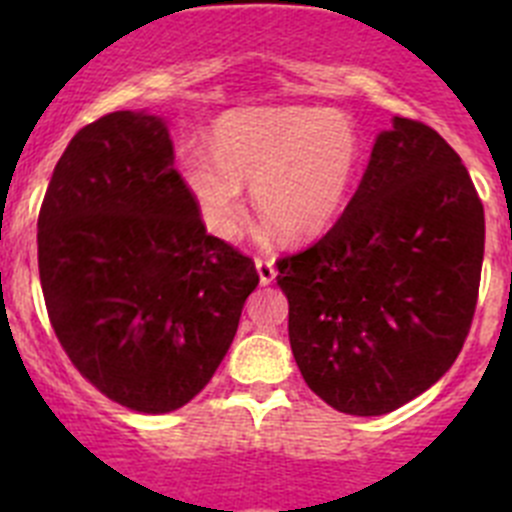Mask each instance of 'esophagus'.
<instances>
[{"mask_svg":"<svg viewBox=\"0 0 512 512\" xmlns=\"http://www.w3.org/2000/svg\"><path fill=\"white\" fill-rule=\"evenodd\" d=\"M256 271H259V282L264 284V287L277 279V269H274V261H269V259H256Z\"/></svg>","mask_w":512,"mask_h":512,"instance_id":"34e87169","label":"esophagus"}]
</instances>
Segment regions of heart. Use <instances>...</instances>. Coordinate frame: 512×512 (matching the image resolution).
I'll use <instances>...</instances> for the list:
<instances>
[{"mask_svg":"<svg viewBox=\"0 0 512 512\" xmlns=\"http://www.w3.org/2000/svg\"><path fill=\"white\" fill-rule=\"evenodd\" d=\"M361 164V140L346 115L318 107H253L223 115L212 148L187 146L179 174L202 223L220 241L243 220V184H251L266 228L292 241L336 223Z\"/></svg>","mask_w":512,"mask_h":512,"instance_id":"1","label":"heart"}]
</instances>
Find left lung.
<instances>
[{"mask_svg":"<svg viewBox=\"0 0 512 512\" xmlns=\"http://www.w3.org/2000/svg\"><path fill=\"white\" fill-rule=\"evenodd\" d=\"M482 256L485 210L459 153L395 117L338 223L277 264L307 387L364 418L428 390L464 346Z\"/></svg>","mask_w":512,"mask_h":512,"instance_id":"obj_1","label":"left lung"}]
</instances>
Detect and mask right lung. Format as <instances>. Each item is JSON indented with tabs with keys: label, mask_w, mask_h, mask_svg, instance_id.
Masks as SVG:
<instances>
[{
	"label": "right lung",
	"mask_w": 512,
	"mask_h": 512,
	"mask_svg": "<svg viewBox=\"0 0 512 512\" xmlns=\"http://www.w3.org/2000/svg\"><path fill=\"white\" fill-rule=\"evenodd\" d=\"M45 307L102 395L164 415L205 390L259 274L207 235L161 115L120 110L71 138L38 217Z\"/></svg>",
	"instance_id": "obj_1"
}]
</instances>
